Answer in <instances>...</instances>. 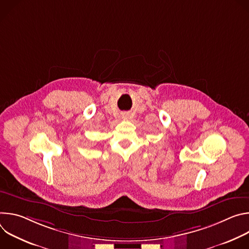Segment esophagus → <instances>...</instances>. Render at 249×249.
<instances>
[{
  "instance_id": "1",
  "label": "esophagus",
  "mask_w": 249,
  "mask_h": 249,
  "mask_svg": "<svg viewBox=\"0 0 249 249\" xmlns=\"http://www.w3.org/2000/svg\"><path fill=\"white\" fill-rule=\"evenodd\" d=\"M124 116H125V117H126V115H124Z\"/></svg>"
}]
</instances>
